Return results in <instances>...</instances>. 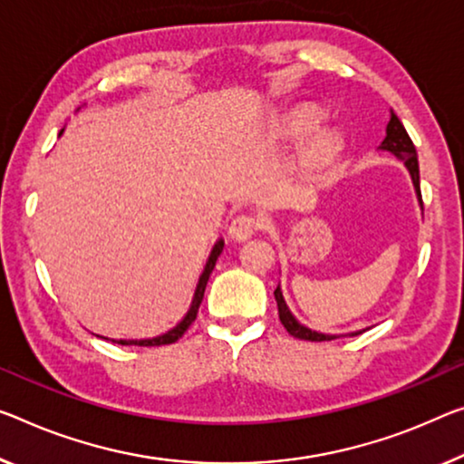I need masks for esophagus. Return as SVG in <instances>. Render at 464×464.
Returning <instances> with one entry per match:
<instances>
[{
    "label": "esophagus",
    "mask_w": 464,
    "mask_h": 464,
    "mask_svg": "<svg viewBox=\"0 0 464 464\" xmlns=\"http://www.w3.org/2000/svg\"><path fill=\"white\" fill-rule=\"evenodd\" d=\"M263 227V219L253 216V213H240L232 219L230 224V237L234 240H248L256 230Z\"/></svg>",
    "instance_id": "1"
}]
</instances>
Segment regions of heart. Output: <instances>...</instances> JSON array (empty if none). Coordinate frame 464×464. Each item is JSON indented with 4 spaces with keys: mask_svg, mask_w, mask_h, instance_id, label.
I'll list each match as a JSON object with an SVG mask.
<instances>
[{
    "mask_svg": "<svg viewBox=\"0 0 464 464\" xmlns=\"http://www.w3.org/2000/svg\"><path fill=\"white\" fill-rule=\"evenodd\" d=\"M319 118L313 111H303L292 116L286 126H284V134L290 139H301L304 134L313 132V128L317 126ZM338 149V137L334 132H319L317 137L309 140V145L303 151V168L306 169H322L327 161L334 158Z\"/></svg>",
    "mask_w": 464,
    "mask_h": 464,
    "instance_id": "obj_1",
    "label": "heart"
}]
</instances>
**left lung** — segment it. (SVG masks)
Segmentation results:
<instances>
[{
	"mask_svg": "<svg viewBox=\"0 0 464 464\" xmlns=\"http://www.w3.org/2000/svg\"><path fill=\"white\" fill-rule=\"evenodd\" d=\"M382 149H386V151L394 153L398 160L404 161L406 169L411 172L412 178V184H415V190H417V197H419V203H421L423 208V198H421V184H419V161H417V149L412 145V140L409 137V132L404 130V126L401 120L394 111H392V118L388 122L386 128V139L382 142ZM274 296H276V303H277V313H280V322L282 325L286 327V332L290 336H295L298 340H309V342H327V340H334L338 336H332V334H319L315 330H309V327H304L303 324H298L295 315H292L286 301H284L282 296V290L277 286L274 290ZM354 334H361V332H354ZM353 334V336H354Z\"/></svg>",
	"mask_w": 464,
	"mask_h": 464,
	"instance_id": "1",
	"label": "left lung"
}]
</instances>
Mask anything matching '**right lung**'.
<instances>
[{"instance_id":"1","label":"right lung","mask_w":464,"mask_h":464,"mask_svg":"<svg viewBox=\"0 0 464 464\" xmlns=\"http://www.w3.org/2000/svg\"><path fill=\"white\" fill-rule=\"evenodd\" d=\"M222 251H224V240H218L209 255V259H208V266H205L201 277H198L195 298H192L190 309L187 315H184L182 322L174 327V330L161 334V336H158V338H149V340H111V342H118V344H122V346H163V344H172V342H176L178 338H182L184 332H187L190 324L197 319L198 306H201V303H203V295H205V288H208L209 276L213 272V267H216V261H218V256L222 255Z\"/></svg>"}]
</instances>
